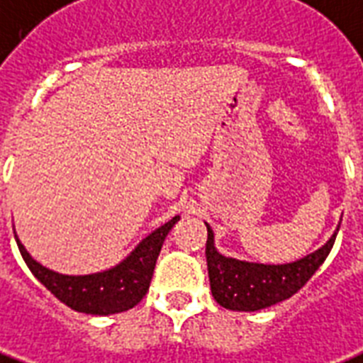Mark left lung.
<instances>
[{
  "label": "left lung",
  "mask_w": 363,
  "mask_h": 363,
  "mask_svg": "<svg viewBox=\"0 0 363 363\" xmlns=\"http://www.w3.org/2000/svg\"><path fill=\"white\" fill-rule=\"evenodd\" d=\"M206 229L208 278L213 299L223 308L240 313L261 311L297 294L330 255L339 231L337 227L322 248L305 255L303 259L284 265H265L221 255L213 246V233L208 223Z\"/></svg>",
  "instance_id": "left-lung-1"
}]
</instances>
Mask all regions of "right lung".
<instances>
[{"label":"right lung","instance_id":"add662e5","mask_svg":"<svg viewBox=\"0 0 363 363\" xmlns=\"http://www.w3.org/2000/svg\"><path fill=\"white\" fill-rule=\"evenodd\" d=\"M178 220L179 216H174L164 225L150 233L132 250V254L113 269L94 272V274H83V277H69V274L50 271L28 254L16 235L15 238L28 269L56 299H60L64 305L77 313L108 316V314L125 313L142 301L150 289L162 242Z\"/></svg>","mask_w":363,"mask_h":363}]
</instances>
